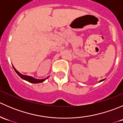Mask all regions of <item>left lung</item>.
Returning <instances> with one entry per match:
<instances>
[{
	"mask_svg": "<svg viewBox=\"0 0 123 123\" xmlns=\"http://www.w3.org/2000/svg\"><path fill=\"white\" fill-rule=\"evenodd\" d=\"M104 80H105V79H103V80H100V81H99V82H101V81H104Z\"/></svg>",
	"mask_w": 123,
	"mask_h": 123,
	"instance_id": "8db88e82",
	"label": "left lung"
}]
</instances>
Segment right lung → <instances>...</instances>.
<instances>
[{
  "instance_id": "1",
  "label": "right lung",
  "mask_w": 123,
  "mask_h": 123,
  "mask_svg": "<svg viewBox=\"0 0 123 123\" xmlns=\"http://www.w3.org/2000/svg\"><path fill=\"white\" fill-rule=\"evenodd\" d=\"M13 66V69H14L15 71L17 73V74H18V75H19V77H20L22 79H23V80H25V81H28V82L30 83H34V84H36V83H42L43 82V81H45L46 79H48V78H49V76L47 77L46 78H45V79H35V78L31 76H29V75H24V74H21L19 72H18V71L17 70V69H15V68L13 67V65H12Z\"/></svg>"
}]
</instances>
